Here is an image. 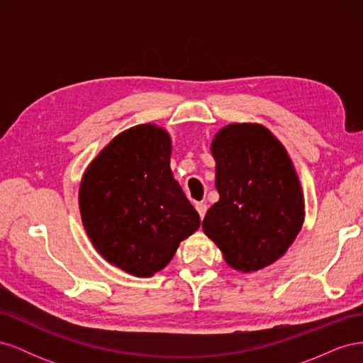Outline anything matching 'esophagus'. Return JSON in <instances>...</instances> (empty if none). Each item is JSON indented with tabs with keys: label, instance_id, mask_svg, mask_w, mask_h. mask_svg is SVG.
Masks as SVG:
<instances>
[{
	"label": "esophagus",
	"instance_id": "1",
	"mask_svg": "<svg viewBox=\"0 0 363 363\" xmlns=\"http://www.w3.org/2000/svg\"><path fill=\"white\" fill-rule=\"evenodd\" d=\"M195 208H196V212H199L200 218L203 219L204 215H206V211H207V206H206L204 203H196V204H195Z\"/></svg>",
	"mask_w": 363,
	"mask_h": 363
}]
</instances>
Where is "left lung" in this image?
<instances>
[{
	"label": "left lung",
	"mask_w": 363,
	"mask_h": 363,
	"mask_svg": "<svg viewBox=\"0 0 363 363\" xmlns=\"http://www.w3.org/2000/svg\"><path fill=\"white\" fill-rule=\"evenodd\" d=\"M219 200L203 232L236 271L272 265L294 244L304 223V194L286 148L257 123H232L213 136Z\"/></svg>",
	"instance_id": "1"
}]
</instances>
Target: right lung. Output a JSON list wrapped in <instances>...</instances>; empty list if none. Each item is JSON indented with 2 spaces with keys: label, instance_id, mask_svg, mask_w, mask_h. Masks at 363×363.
Segmentation results:
<instances>
[{
  "label": "right lung",
  "instance_id": "obj_1",
  "mask_svg": "<svg viewBox=\"0 0 363 363\" xmlns=\"http://www.w3.org/2000/svg\"><path fill=\"white\" fill-rule=\"evenodd\" d=\"M172 139L139 124L115 136L87 164L79 189L82 223L111 265L151 277L200 228V215L171 171Z\"/></svg>",
  "mask_w": 363,
  "mask_h": 363
}]
</instances>
